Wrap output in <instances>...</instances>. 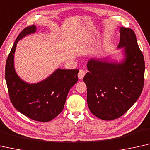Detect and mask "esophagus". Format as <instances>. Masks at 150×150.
Wrapping results in <instances>:
<instances>
[{"instance_id": "esophagus-1", "label": "esophagus", "mask_w": 150, "mask_h": 150, "mask_svg": "<svg viewBox=\"0 0 150 150\" xmlns=\"http://www.w3.org/2000/svg\"><path fill=\"white\" fill-rule=\"evenodd\" d=\"M85 75H86V71L83 70H80L79 71V73H78V77H79V79H83Z\"/></svg>"}]
</instances>
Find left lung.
<instances>
[{
    "label": "left lung",
    "instance_id": "left-lung-1",
    "mask_svg": "<svg viewBox=\"0 0 150 150\" xmlns=\"http://www.w3.org/2000/svg\"><path fill=\"white\" fill-rule=\"evenodd\" d=\"M119 61L89 59L83 78L91 112L104 120L119 118L139 98L144 88L145 62L131 29L120 28Z\"/></svg>",
    "mask_w": 150,
    "mask_h": 150
}]
</instances>
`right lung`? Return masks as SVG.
Returning a JSON list of instances; mask_svg holds the SVG:
<instances>
[{
    "instance_id": "right-lung-1",
    "label": "right lung",
    "mask_w": 150,
    "mask_h": 150,
    "mask_svg": "<svg viewBox=\"0 0 150 150\" xmlns=\"http://www.w3.org/2000/svg\"><path fill=\"white\" fill-rule=\"evenodd\" d=\"M36 30L35 25L27 27L17 36L6 60L5 79L13 106L31 119L48 122L63 110L69 90L78 81L79 70L58 68L36 83H30L20 78L14 64L17 44Z\"/></svg>"
}]
</instances>
